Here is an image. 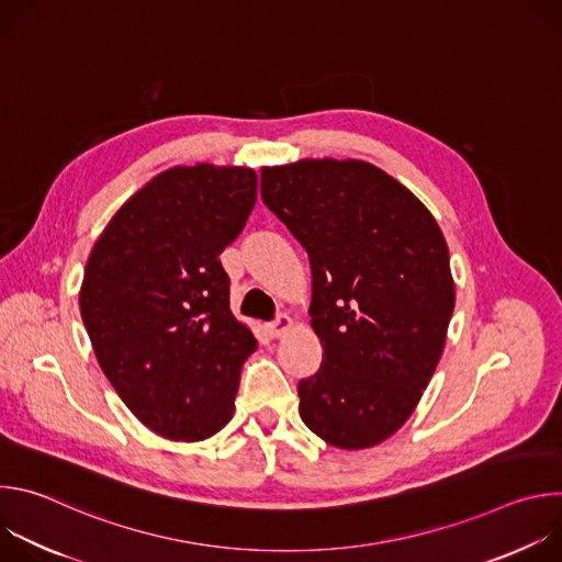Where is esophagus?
<instances>
[{
    "label": "esophagus",
    "mask_w": 562,
    "mask_h": 562,
    "mask_svg": "<svg viewBox=\"0 0 562 562\" xmlns=\"http://www.w3.org/2000/svg\"><path fill=\"white\" fill-rule=\"evenodd\" d=\"M291 327H293V319L286 313H280L267 329H269L271 338H282Z\"/></svg>",
    "instance_id": "1"
}]
</instances>
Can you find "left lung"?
I'll list each match as a JSON object with an SVG mask.
<instances>
[{
	"instance_id": "obj_1",
	"label": "left lung",
	"mask_w": 562,
	"mask_h": 562,
	"mask_svg": "<svg viewBox=\"0 0 562 562\" xmlns=\"http://www.w3.org/2000/svg\"><path fill=\"white\" fill-rule=\"evenodd\" d=\"M265 204L311 265L317 373L300 380V418L338 449H367L407 423L442 356L456 291L427 206L360 159L265 167Z\"/></svg>"
}]
</instances>
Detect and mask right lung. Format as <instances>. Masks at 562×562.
<instances>
[{
	"instance_id": "right-lung-1",
	"label": "right lung",
	"mask_w": 562,
	"mask_h": 562,
	"mask_svg": "<svg viewBox=\"0 0 562 562\" xmlns=\"http://www.w3.org/2000/svg\"><path fill=\"white\" fill-rule=\"evenodd\" d=\"M256 195L254 169H169L126 200L89 256L79 311L98 362L133 416L169 440H204L231 420L258 347L231 313L220 262Z\"/></svg>"
}]
</instances>
